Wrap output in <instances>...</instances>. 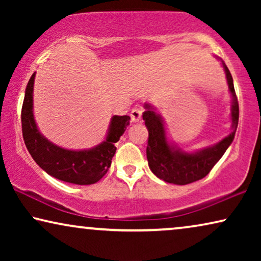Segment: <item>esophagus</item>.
Returning <instances> with one entry per match:
<instances>
[{"instance_id": "esophagus-1", "label": "esophagus", "mask_w": 261, "mask_h": 261, "mask_svg": "<svg viewBox=\"0 0 261 261\" xmlns=\"http://www.w3.org/2000/svg\"><path fill=\"white\" fill-rule=\"evenodd\" d=\"M142 116V108L141 107H135L130 112V119L132 122H139Z\"/></svg>"}]
</instances>
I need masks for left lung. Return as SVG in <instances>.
Wrapping results in <instances>:
<instances>
[{"label":"left lung","mask_w":261,"mask_h":261,"mask_svg":"<svg viewBox=\"0 0 261 261\" xmlns=\"http://www.w3.org/2000/svg\"><path fill=\"white\" fill-rule=\"evenodd\" d=\"M222 66L231 95V132L215 145L195 152L183 151L173 142L169 141L163 117L155 113L152 105L145 103L146 110L142 114V119L148 130V142L146 148L148 166L156 177L166 183L185 185L204 178L222 158L234 140L239 123V103L234 90L233 77L223 62Z\"/></svg>","instance_id":"left-lung-1"}]
</instances>
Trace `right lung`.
<instances>
[{
  "label": "right lung",
  "mask_w": 261,
  "mask_h": 261,
  "mask_svg": "<svg viewBox=\"0 0 261 261\" xmlns=\"http://www.w3.org/2000/svg\"><path fill=\"white\" fill-rule=\"evenodd\" d=\"M35 72L28 82L21 123L26 147L34 162L57 179L78 185L95 184L107 173L116 152L115 142L120 140L129 124L128 115H114L107 133L106 140L89 149H66L46 139L38 129L33 114V87Z\"/></svg>",
  "instance_id": "1"
}]
</instances>
